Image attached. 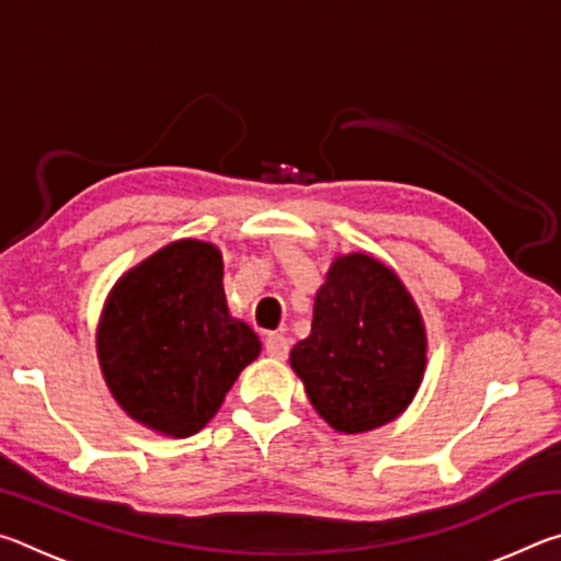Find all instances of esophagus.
Here are the masks:
<instances>
[{
  "label": "esophagus",
  "mask_w": 561,
  "mask_h": 561,
  "mask_svg": "<svg viewBox=\"0 0 561 561\" xmlns=\"http://www.w3.org/2000/svg\"><path fill=\"white\" fill-rule=\"evenodd\" d=\"M264 351H267L270 358L284 360L289 356V339L282 334H270L267 341H264Z\"/></svg>",
  "instance_id": "1"
}]
</instances>
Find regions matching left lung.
<instances>
[{"label":"left lung","mask_w":561,"mask_h":561,"mask_svg":"<svg viewBox=\"0 0 561 561\" xmlns=\"http://www.w3.org/2000/svg\"><path fill=\"white\" fill-rule=\"evenodd\" d=\"M289 364L336 433L376 431L396 421L423 383V314L374 254H336L314 297L311 334L294 344Z\"/></svg>","instance_id":"1"}]
</instances>
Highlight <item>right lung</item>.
Returning <instances> with one entry per match:
<instances>
[{
  "label": "right lung",
  "mask_w": 561,
  "mask_h": 561,
  "mask_svg": "<svg viewBox=\"0 0 561 561\" xmlns=\"http://www.w3.org/2000/svg\"><path fill=\"white\" fill-rule=\"evenodd\" d=\"M222 252L178 240L113 284L96 329L103 381L144 428L187 438L213 421L260 336L227 307Z\"/></svg>",
  "instance_id": "1"
}]
</instances>
